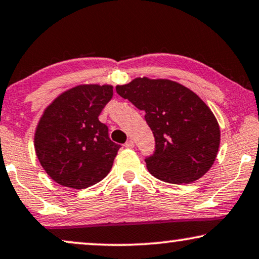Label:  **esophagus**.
<instances>
[{
  "instance_id": "1",
  "label": "esophagus",
  "mask_w": 259,
  "mask_h": 259,
  "mask_svg": "<svg viewBox=\"0 0 259 259\" xmlns=\"http://www.w3.org/2000/svg\"><path fill=\"white\" fill-rule=\"evenodd\" d=\"M124 147L127 148V149H132V148L135 147V143H134L133 140H127L125 144H124Z\"/></svg>"
}]
</instances>
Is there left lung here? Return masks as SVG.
<instances>
[{"mask_svg": "<svg viewBox=\"0 0 259 259\" xmlns=\"http://www.w3.org/2000/svg\"><path fill=\"white\" fill-rule=\"evenodd\" d=\"M120 97L146 112L155 151L146 158L149 173L169 184H189L214 163L220 127L211 109L194 92L168 79L136 78L117 85Z\"/></svg>", "mask_w": 259, "mask_h": 259, "instance_id": "left-lung-1", "label": "left lung"}]
</instances>
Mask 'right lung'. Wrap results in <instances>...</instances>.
I'll list each match as a JSON object with an SVG mask.
<instances>
[{"mask_svg": "<svg viewBox=\"0 0 259 259\" xmlns=\"http://www.w3.org/2000/svg\"><path fill=\"white\" fill-rule=\"evenodd\" d=\"M111 85H78L58 96L37 123L34 147L51 179L84 189L102 181L112 168L119 144L98 116L112 98Z\"/></svg>", "mask_w": 259, "mask_h": 259, "instance_id": "obj_1", "label": "right lung"}]
</instances>
